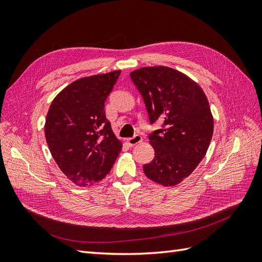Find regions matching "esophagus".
Masks as SVG:
<instances>
[{
    "mask_svg": "<svg viewBox=\"0 0 262 262\" xmlns=\"http://www.w3.org/2000/svg\"><path fill=\"white\" fill-rule=\"evenodd\" d=\"M141 142H142V137L139 136V134H136L134 137L129 138L128 140H126V143H128L129 146H134V145L141 143Z\"/></svg>",
    "mask_w": 262,
    "mask_h": 262,
    "instance_id": "1",
    "label": "esophagus"
}]
</instances>
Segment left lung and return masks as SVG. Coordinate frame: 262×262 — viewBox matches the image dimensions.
I'll return each instance as SVG.
<instances>
[{
	"mask_svg": "<svg viewBox=\"0 0 262 262\" xmlns=\"http://www.w3.org/2000/svg\"><path fill=\"white\" fill-rule=\"evenodd\" d=\"M130 76L143 97L149 122L164 121L162 129L148 136L155 156L143 166L144 173L160 185H178L209 148L214 122L208 98L194 81L171 68H141Z\"/></svg>",
	"mask_w": 262,
	"mask_h": 262,
	"instance_id": "1",
	"label": "left lung"
}]
</instances>
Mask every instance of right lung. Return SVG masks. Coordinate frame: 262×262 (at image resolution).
Masks as SVG:
<instances>
[{"label": "right lung", "mask_w": 262, "mask_h": 262, "mask_svg": "<svg viewBox=\"0 0 262 262\" xmlns=\"http://www.w3.org/2000/svg\"><path fill=\"white\" fill-rule=\"evenodd\" d=\"M121 71L80 78L52 100L45 136L52 157L73 184H95L112 169L122 143L105 115V101Z\"/></svg>", "instance_id": "1"}]
</instances>
